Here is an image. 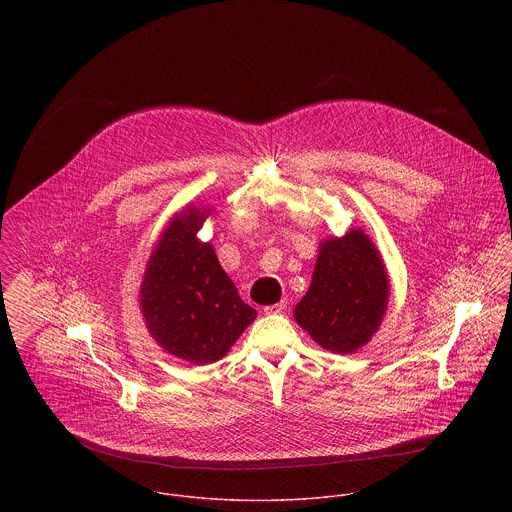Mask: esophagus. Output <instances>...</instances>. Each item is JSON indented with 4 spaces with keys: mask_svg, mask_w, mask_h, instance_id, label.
Listing matches in <instances>:
<instances>
[{
    "mask_svg": "<svg viewBox=\"0 0 512 512\" xmlns=\"http://www.w3.org/2000/svg\"><path fill=\"white\" fill-rule=\"evenodd\" d=\"M286 307H288V301H280V303H274V305H266V307H264V313H266V315L282 313Z\"/></svg>",
    "mask_w": 512,
    "mask_h": 512,
    "instance_id": "esophagus-1",
    "label": "esophagus"
}]
</instances>
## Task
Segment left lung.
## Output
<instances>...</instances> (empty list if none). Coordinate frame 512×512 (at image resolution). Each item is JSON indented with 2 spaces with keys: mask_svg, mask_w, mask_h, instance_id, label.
Returning a JSON list of instances; mask_svg holds the SVG:
<instances>
[{
  "mask_svg": "<svg viewBox=\"0 0 512 512\" xmlns=\"http://www.w3.org/2000/svg\"><path fill=\"white\" fill-rule=\"evenodd\" d=\"M388 272L361 228L319 246L311 286L293 317L323 349L355 353L378 331L388 305Z\"/></svg>",
  "mask_w": 512,
  "mask_h": 512,
  "instance_id": "left-lung-1",
  "label": "left lung"
}]
</instances>
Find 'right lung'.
Returning <instances> with one entry per match:
<instances>
[{
  "instance_id": "right-lung-1",
  "label": "right lung",
  "mask_w": 512,
  "mask_h": 512,
  "mask_svg": "<svg viewBox=\"0 0 512 512\" xmlns=\"http://www.w3.org/2000/svg\"><path fill=\"white\" fill-rule=\"evenodd\" d=\"M211 209L187 207L161 232L140 288L147 331L169 355L193 365L222 359L256 309L240 299L215 248L197 238Z\"/></svg>"
}]
</instances>
